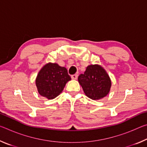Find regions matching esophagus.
<instances>
[{
	"instance_id": "1",
	"label": "esophagus",
	"mask_w": 147,
	"mask_h": 147,
	"mask_svg": "<svg viewBox=\"0 0 147 147\" xmlns=\"http://www.w3.org/2000/svg\"><path fill=\"white\" fill-rule=\"evenodd\" d=\"M78 78V74H73V75L71 76V78L73 80H76Z\"/></svg>"
}]
</instances>
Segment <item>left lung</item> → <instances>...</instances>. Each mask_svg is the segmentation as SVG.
<instances>
[{
	"label": "left lung",
	"instance_id": "left-lung-1",
	"mask_svg": "<svg viewBox=\"0 0 147 147\" xmlns=\"http://www.w3.org/2000/svg\"><path fill=\"white\" fill-rule=\"evenodd\" d=\"M78 80L86 95L93 100L104 98L110 90V78L106 71L98 65L87 67L86 71L80 74Z\"/></svg>",
	"mask_w": 147,
	"mask_h": 147
}]
</instances>
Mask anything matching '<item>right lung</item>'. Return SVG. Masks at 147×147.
Returning a JSON list of instances; mask_svg holds the SVG:
<instances>
[{
    "instance_id": "add662e5",
    "label": "right lung",
    "mask_w": 147,
    "mask_h": 147,
    "mask_svg": "<svg viewBox=\"0 0 147 147\" xmlns=\"http://www.w3.org/2000/svg\"><path fill=\"white\" fill-rule=\"evenodd\" d=\"M71 79L65 67L49 63L39 72L36 84L41 96L53 99L61 93L66 83Z\"/></svg>"
}]
</instances>
